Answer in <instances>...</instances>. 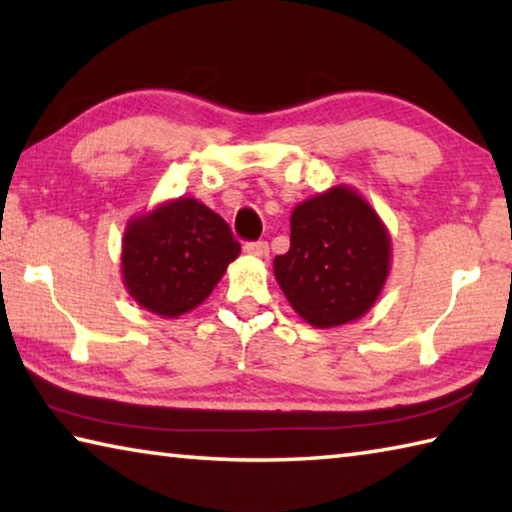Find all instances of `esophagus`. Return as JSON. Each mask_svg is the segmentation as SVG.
<instances>
[{
    "label": "esophagus",
    "instance_id": "obj_1",
    "mask_svg": "<svg viewBox=\"0 0 512 512\" xmlns=\"http://www.w3.org/2000/svg\"><path fill=\"white\" fill-rule=\"evenodd\" d=\"M246 253L250 257H257V259H266L268 257V244L266 241H250V244L244 246Z\"/></svg>",
    "mask_w": 512,
    "mask_h": 512
}]
</instances>
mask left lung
I'll use <instances>...</instances> for the list:
<instances>
[{"mask_svg":"<svg viewBox=\"0 0 512 512\" xmlns=\"http://www.w3.org/2000/svg\"><path fill=\"white\" fill-rule=\"evenodd\" d=\"M391 271V232L366 198L329 187L293 207L291 248L273 273L293 311L318 329L366 316Z\"/></svg>","mask_w":512,"mask_h":512,"instance_id":"8db88e82","label":"left lung"}]
</instances>
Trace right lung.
I'll use <instances>...</instances> for the list:
<instances>
[{
	"label": "right lung",
	"mask_w": 512,
	"mask_h": 512,
	"mask_svg": "<svg viewBox=\"0 0 512 512\" xmlns=\"http://www.w3.org/2000/svg\"><path fill=\"white\" fill-rule=\"evenodd\" d=\"M241 253L230 225L196 198H171L128 221L121 280L137 305L178 318L210 296Z\"/></svg>",
	"instance_id": "1"
}]
</instances>
